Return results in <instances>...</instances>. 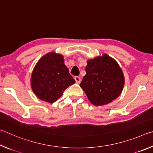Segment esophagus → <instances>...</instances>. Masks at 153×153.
I'll return each mask as SVG.
<instances>
[{
	"label": "esophagus",
	"instance_id": "esophagus-1",
	"mask_svg": "<svg viewBox=\"0 0 153 153\" xmlns=\"http://www.w3.org/2000/svg\"><path fill=\"white\" fill-rule=\"evenodd\" d=\"M74 80H75V81H76V83H80V82H81V79L79 76H75Z\"/></svg>",
	"mask_w": 153,
	"mask_h": 153
}]
</instances>
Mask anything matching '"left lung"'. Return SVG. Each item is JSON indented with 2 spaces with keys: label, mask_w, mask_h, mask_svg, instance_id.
I'll return each mask as SVG.
<instances>
[{
  "label": "left lung",
  "mask_w": 153,
  "mask_h": 153,
  "mask_svg": "<svg viewBox=\"0 0 153 153\" xmlns=\"http://www.w3.org/2000/svg\"><path fill=\"white\" fill-rule=\"evenodd\" d=\"M85 71L80 86L93 105H106L121 94L124 76L114 58L104 53L88 60Z\"/></svg>",
  "instance_id": "left-lung-1"
}]
</instances>
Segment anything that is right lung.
<instances>
[{
	"instance_id": "right-lung-1",
	"label": "right lung",
	"mask_w": 153,
	"mask_h": 153,
	"mask_svg": "<svg viewBox=\"0 0 153 153\" xmlns=\"http://www.w3.org/2000/svg\"><path fill=\"white\" fill-rule=\"evenodd\" d=\"M75 83L61 54L50 52L39 59L32 72L31 86L37 97L52 103Z\"/></svg>"
}]
</instances>
